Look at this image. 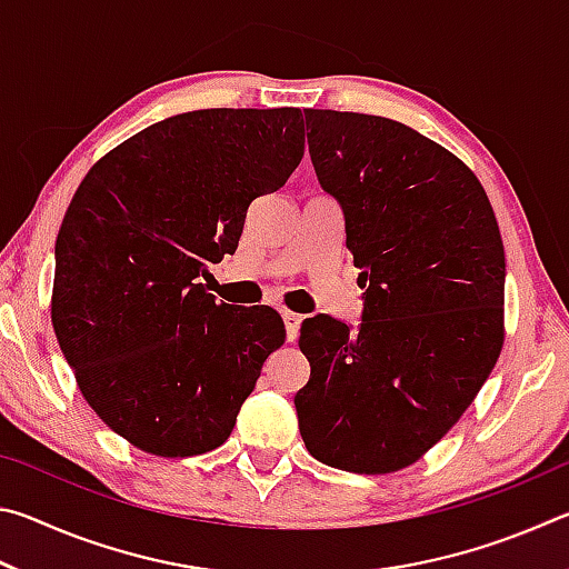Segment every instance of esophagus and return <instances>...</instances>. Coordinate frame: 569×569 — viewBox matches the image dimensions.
Here are the masks:
<instances>
[{
	"label": "esophagus",
	"instance_id": "esophagus-1",
	"mask_svg": "<svg viewBox=\"0 0 569 569\" xmlns=\"http://www.w3.org/2000/svg\"><path fill=\"white\" fill-rule=\"evenodd\" d=\"M283 323H286V336L288 341H296L298 336V329H301V316L293 313V311H283Z\"/></svg>",
	"mask_w": 569,
	"mask_h": 569
}]
</instances>
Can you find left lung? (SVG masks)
<instances>
[{
	"label": "left lung",
	"mask_w": 569,
	"mask_h": 569,
	"mask_svg": "<svg viewBox=\"0 0 569 569\" xmlns=\"http://www.w3.org/2000/svg\"><path fill=\"white\" fill-rule=\"evenodd\" d=\"M303 112L366 293L356 331L303 321L298 429L323 465L391 475L455 427L502 353V236L475 172L439 142L379 114Z\"/></svg>",
	"instance_id": "1"
}]
</instances>
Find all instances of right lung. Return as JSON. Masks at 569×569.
Instances as JSON below:
<instances>
[{"label":"right lung","mask_w":569,"mask_h":569,"mask_svg":"<svg viewBox=\"0 0 569 569\" xmlns=\"http://www.w3.org/2000/svg\"><path fill=\"white\" fill-rule=\"evenodd\" d=\"M301 124L298 108L182 112L120 142L72 196L54 246L57 341L92 411L148 455L223 445L286 341L273 308L233 311L198 278L298 168Z\"/></svg>","instance_id":"right-lung-1"}]
</instances>
